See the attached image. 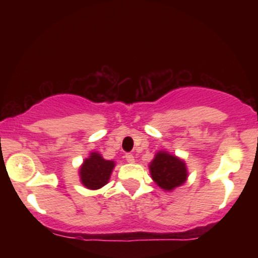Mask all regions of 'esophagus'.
Instances as JSON below:
<instances>
[{"label":"esophagus","mask_w":258,"mask_h":258,"mask_svg":"<svg viewBox=\"0 0 258 258\" xmlns=\"http://www.w3.org/2000/svg\"><path fill=\"white\" fill-rule=\"evenodd\" d=\"M125 159L127 162H130V164H133V162H135V156H133L132 154H126Z\"/></svg>","instance_id":"obj_1"}]
</instances>
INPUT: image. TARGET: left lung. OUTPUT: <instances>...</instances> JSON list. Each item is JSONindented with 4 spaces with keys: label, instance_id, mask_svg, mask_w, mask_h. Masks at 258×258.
Wrapping results in <instances>:
<instances>
[{
    "label": "left lung",
    "instance_id": "obj_1",
    "mask_svg": "<svg viewBox=\"0 0 258 258\" xmlns=\"http://www.w3.org/2000/svg\"><path fill=\"white\" fill-rule=\"evenodd\" d=\"M149 172L154 182L166 191H172L184 184L188 178V168L184 160L166 150H160L155 154L149 164Z\"/></svg>",
    "mask_w": 258,
    "mask_h": 258
}]
</instances>
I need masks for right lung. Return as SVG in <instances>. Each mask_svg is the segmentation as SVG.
Here are the masks:
<instances>
[{
	"instance_id": "1",
	"label": "right lung",
	"mask_w": 258,
	"mask_h": 258,
	"mask_svg": "<svg viewBox=\"0 0 258 258\" xmlns=\"http://www.w3.org/2000/svg\"><path fill=\"white\" fill-rule=\"evenodd\" d=\"M114 167L115 161L105 160L98 152H92L80 166V180L87 189L97 190L109 182Z\"/></svg>"
}]
</instances>
